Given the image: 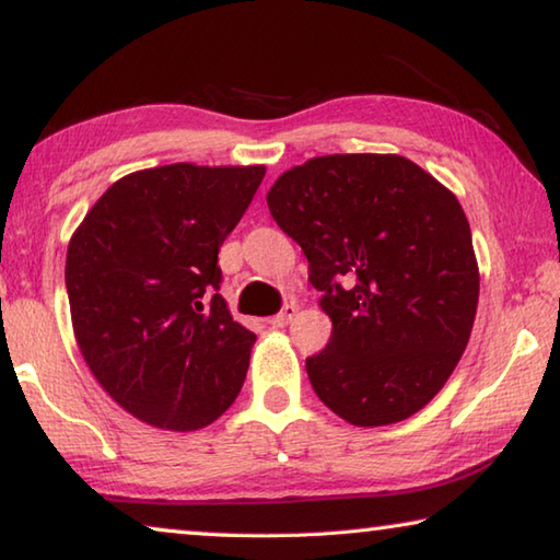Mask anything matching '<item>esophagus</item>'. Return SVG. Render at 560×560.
Masks as SVG:
<instances>
[{
  "instance_id": "1",
  "label": "esophagus",
  "mask_w": 560,
  "mask_h": 560,
  "mask_svg": "<svg viewBox=\"0 0 560 560\" xmlns=\"http://www.w3.org/2000/svg\"><path fill=\"white\" fill-rule=\"evenodd\" d=\"M293 316H296V303L291 301V303H287V306H283V308L279 311L277 316L269 318V324H271L273 328H281V326H287Z\"/></svg>"
}]
</instances>
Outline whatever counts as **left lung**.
Returning a JSON list of instances; mask_svg holds the SVG:
<instances>
[{
	"mask_svg": "<svg viewBox=\"0 0 560 560\" xmlns=\"http://www.w3.org/2000/svg\"><path fill=\"white\" fill-rule=\"evenodd\" d=\"M267 202L334 320L328 346L306 358L320 402L358 428L422 410L477 316L479 269L457 197L412 160L353 153L287 170Z\"/></svg>",
	"mask_w": 560,
	"mask_h": 560,
	"instance_id": "8db88e82",
	"label": "left lung"
}]
</instances>
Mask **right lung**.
I'll return each mask as SVG.
<instances>
[{
  "mask_svg": "<svg viewBox=\"0 0 560 560\" xmlns=\"http://www.w3.org/2000/svg\"><path fill=\"white\" fill-rule=\"evenodd\" d=\"M264 165L175 163L113 183L66 254L75 343L103 390L160 430L214 422L242 390L257 336L220 296L217 254Z\"/></svg>",
  "mask_w": 560,
  "mask_h": 560,
  "instance_id": "right-lung-1",
  "label": "right lung"
}]
</instances>
